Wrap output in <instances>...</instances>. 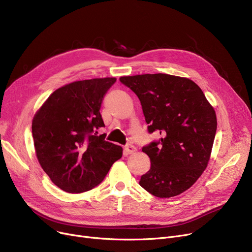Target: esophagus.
Listing matches in <instances>:
<instances>
[{"instance_id":"obj_1","label":"esophagus","mask_w":252,"mask_h":252,"mask_svg":"<svg viewBox=\"0 0 252 252\" xmlns=\"http://www.w3.org/2000/svg\"><path fill=\"white\" fill-rule=\"evenodd\" d=\"M124 150H125L126 154H133L136 151V148H135V146H133V145L128 144V145H126Z\"/></svg>"}]
</instances>
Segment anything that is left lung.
I'll list each match as a JSON object with an SVG mask.
<instances>
[{
	"instance_id": "left-lung-1",
	"label": "left lung",
	"mask_w": 252,
	"mask_h": 252,
	"mask_svg": "<svg viewBox=\"0 0 252 252\" xmlns=\"http://www.w3.org/2000/svg\"><path fill=\"white\" fill-rule=\"evenodd\" d=\"M138 96L148 133L161 138L145 145L151 166L140 186L159 198L188 190L206 168L217 131V116L202 90L189 78L164 73L123 76Z\"/></svg>"
}]
</instances>
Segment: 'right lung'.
Segmentation results:
<instances>
[{
    "instance_id": "right-lung-1",
    "label": "right lung",
    "mask_w": 252,
    "mask_h": 252,
    "mask_svg": "<svg viewBox=\"0 0 252 252\" xmlns=\"http://www.w3.org/2000/svg\"><path fill=\"white\" fill-rule=\"evenodd\" d=\"M114 77L74 82L56 90L33 117L37 160L57 187L68 193L89 191L104 180L123 148L98 136L100 109Z\"/></svg>"
}]
</instances>
